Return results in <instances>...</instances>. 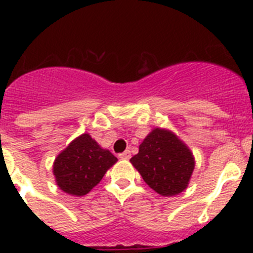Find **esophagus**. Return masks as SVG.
Listing matches in <instances>:
<instances>
[{
  "label": "esophagus",
  "instance_id": "34e87169",
  "mask_svg": "<svg viewBox=\"0 0 253 253\" xmlns=\"http://www.w3.org/2000/svg\"><path fill=\"white\" fill-rule=\"evenodd\" d=\"M119 158H122V160H129V158H130V152L129 151L123 152V153L119 154Z\"/></svg>",
  "mask_w": 253,
  "mask_h": 253
}]
</instances>
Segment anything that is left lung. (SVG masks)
Here are the masks:
<instances>
[{
    "mask_svg": "<svg viewBox=\"0 0 253 253\" xmlns=\"http://www.w3.org/2000/svg\"><path fill=\"white\" fill-rule=\"evenodd\" d=\"M151 189L162 196H175L189 186L195 169L191 149L173 131L154 128L130 158Z\"/></svg>",
    "mask_w": 253,
    "mask_h": 253,
    "instance_id": "1",
    "label": "left lung"
}]
</instances>
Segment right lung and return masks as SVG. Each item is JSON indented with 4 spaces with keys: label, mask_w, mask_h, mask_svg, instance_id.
Listing matches in <instances>:
<instances>
[{
    "label": "right lung",
    "mask_w": 253,
    "mask_h": 253,
    "mask_svg": "<svg viewBox=\"0 0 253 253\" xmlns=\"http://www.w3.org/2000/svg\"><path fill=\"white\" fill-rule=\"evenodd\" d=\"M116 161L118 158L109 149L102 148L90 134H81L55 157V184L66 194L84 196L99 184Z\"/></svg>",
    "instance_id": "obj_1"
}]
</instances>
